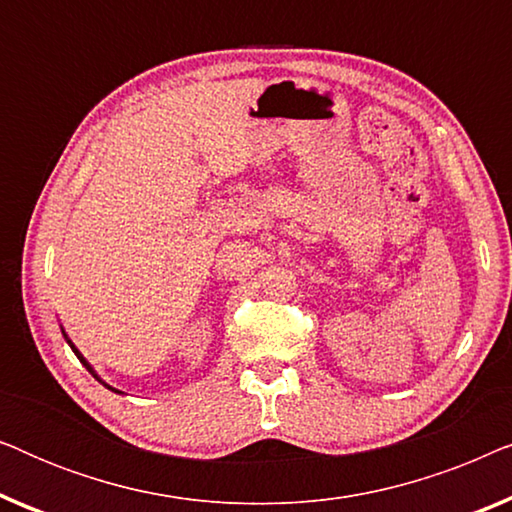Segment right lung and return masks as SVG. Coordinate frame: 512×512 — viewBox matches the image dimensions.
<instances>
[{"mask_svg": "<svg viewBox=\"0 0 512 512\" xmlns=\"http://www.w3.org/2000/svg\"><path fill=\"white\" fill-rule=\"evenodd\" d=\"M62 335H65V340H67V345H69V347H72V352H74V354H76V359H79V361H81V363H83V366H86V370H88V373H90V375H93V377H95V380H97V382H102V384H104V387H107V389H111V391H114V394H123V391H118V389H114V387H109V384H107V382H104V380H102V377H100V375H97V373H95V368H93V366H90V363H88V361H86V356H83V354H81V352H79V349H76V345H74V342H72V340H69V338H67V333H65V328H62Z\"/></svg>", "mask_w": 512, "mask_h": 512, "instance_id": "add662e5", "label": "right lung"}]
</instances>
